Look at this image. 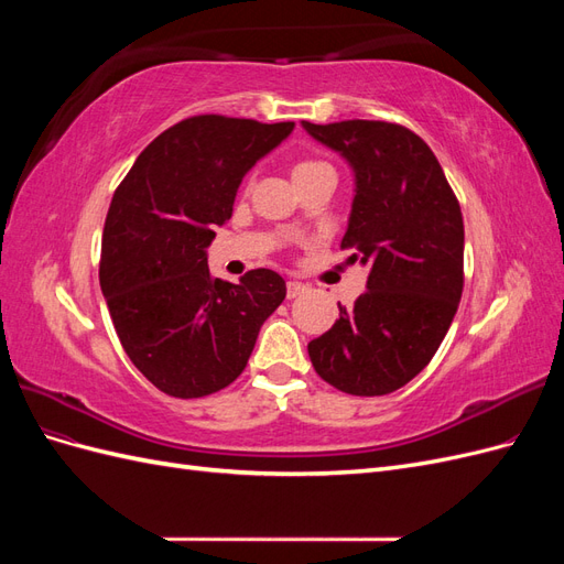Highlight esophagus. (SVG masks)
Listing matches in <instances>:
<instances>
[{
    "mask_svg": "<svg viewBox=\"0 0 564 564\" xmlns=\"http://www.w3.org/2000/svg\"><path fill=\"white\" fill-rule=\"evenodd\" d=\"M305 292V284H301V282H296V280H289L286 282V299H296V296H301Z\"/></svg>",
    "mask_w": 564,
    "mask_h": 564,
    "instance_id": "34e87169",
    "label": "esophagus"
}]
</instances>
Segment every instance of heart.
I'll return each mask as SVG.
<instances>
[{
    "instance_id": "b5f03b06",
    "label": "heart",
    "mask_w": 564,
    "mask_h": 564,
    "mask_svg": "<svg viewBox=\"0 0 564 564\" xmlns=\"http://www.w3.org/2000/svg\"><path fill=\"white\" fill-rule=\"evenodd\" d=\"M322 169H332L327 162H319V160H303L294 166V176L299 174H311V172H322Z\"/></svg>"
}]
</instances>
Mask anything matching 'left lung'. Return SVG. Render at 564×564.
Here are the masks:
<instances>
[{
  "label": "left lung",
  "mask_w": 564,
  "mask_h": 564,
  "mask_svg": "<svg viewBox=\"0 0 564 564\" xmlns=\"http://www.w3.org/2000/svg\"><path fill=\"white\" fill-rule=\"evenodd\" d=\"M346 158L355 197L340 249L369 268L367 292L338 305L329 332L308 344L319 377L348 395L402 388L433 360L464 292V216L421 135L373 119L303 122Z\"/></svg>",
  "instance_id": "8db88e82"
}]
</instances>
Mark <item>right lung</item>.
Segmentation results:
<instances>
[{
  "label": "right lung",
  "mask_w": 564,
  "mask_h": 564,
  "mask_svg": "<svg viewBox=\"0 0 564 564\" xmlns=\"http://www.w3.org/2000/svg\"><path fill=\"white\" fill-rule=\"evenodd\" d=\"M292 129L187 117L141 152L112 195L100 289L129 360L166 395L193 400L230 386L286 296L268 268L240 284L212 278L207 247L232 216L245 174Z\"/></svg>",
  "instance_id": "obj_1"
}]
</instances>
